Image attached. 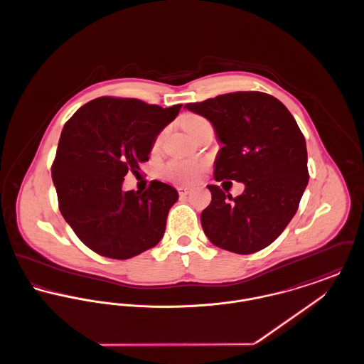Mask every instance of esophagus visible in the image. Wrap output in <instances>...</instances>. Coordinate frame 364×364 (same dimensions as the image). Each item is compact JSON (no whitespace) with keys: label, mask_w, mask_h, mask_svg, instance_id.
<instances>
[{"label":"esophagus","mask_w":364,"mask_h":364,"mask_svg":"<svg viewBox=\"0 0 364 364\" xmlns=\"http://www.w3.org/2000/svg\"><path fill=\"white\" fill-rule=\"evenodd\" d=\"M177 191H178V195L180 196H186V195H188L191 192L190 187H187V186H180L178 188H177Z\"/></svg>","instance_id":"34e87169"}]
</instances>
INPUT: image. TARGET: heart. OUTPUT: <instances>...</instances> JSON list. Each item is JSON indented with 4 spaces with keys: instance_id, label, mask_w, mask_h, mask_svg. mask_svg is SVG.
Masks as SVG:
<instances>
[{
    "instance_id": "obj_1",
    "label": "heart",
    "mask_w": 364,
    "mask_h": 364,
    "mask_svg": "<svg viewBox=\"0 0 364 364\" xmlns=\"http://www.w3.org/2000/svg\"><path fill=\"white\" fill-rule=\"evenodd\" d=\"M208 120L199 114H192L188 113L183 117L181 124L184 129L193 136ZM162 134H159L154 140V149H156L161 143ZM206 169V164L202 161H193V159H171L168 161L162 168H161V174L164 178L173 181V183H181V184H188L196 181L203 171Z\"/></svg>"
}]
</instances>
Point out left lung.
<instances>
[{
	"mask_svg": "<svg viewBox=\"0 0 364 364\" xmlns=\"http://www.w3.org/2000/svg\"><path fill=\"white\" fill-rule=\"evenodd\" d=\"M186 107L206 117L224 144L214 178L245 184L236 198L208 186L211 203L200 223L208 240L242 255L266 248L294 218L310 177L306 139L294 116L260 91L229 92Z\"/></svg>",
	"mask_w": 364,
	"mask_h": 364,
	"instance_id": "left-lung-1",
	"label": "left lung"
}]
</instances>
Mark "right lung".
Segmentation results:
<instances>
[{"label":"right lung","instance_id":"add662e5","mask_svg":"<svg viewBox=\"0 0 364 364\" xmlns=\"http://www.w3.org/2000/svg\"><path fill=\"white\" fill-rule=\"evenodd\" d=\"M183 105L161 107L135 98L92 100L65 122L52 178L58 208L76 236L94 252L129 259L156 245L171 208L172 186L153 180L149 188L122 191L124 176L149 161L156 135Z\"/></svg>","mask_w":364,"mask_h":364}]
</instances>
